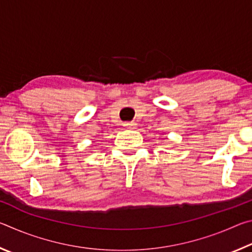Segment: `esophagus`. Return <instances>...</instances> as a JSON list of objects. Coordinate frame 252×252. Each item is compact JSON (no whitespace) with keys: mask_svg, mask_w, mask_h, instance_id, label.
Returning a JSON list of instances; mask_svg holds the SVG:
<instances>
[{"mask_svg":"<svg viewBox=\"0 0 252 252\" xmlns=\"http://www.w3.org/2000/svg\"><path fill=\"white\" fill-rule=\"evenodd\" d=\"M125 126L126 129H135L136 127V123L134 121H130V122H126Z\"/></svg>","mask_w":252,"mask_h":252,"instance_id":"34e87169","label":"esophagus"}]
</instances>
